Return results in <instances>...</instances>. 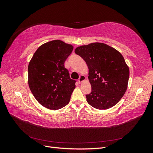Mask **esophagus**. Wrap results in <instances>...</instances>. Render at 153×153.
I'll list each match as a JSON object with an SVG mask.
<instances>
[{
    "label": "esophagus",
    "mask_w": 153,
    "mask_h": 153,
    "mask_svg": "<svg viewBox=\"0 0 153 153\" xmlns=\"http://www.w3.org/2000/svg\"><path fill=\"white\" fill-rule=\"evenodd\" d=\"M85 80V76H84V75H81L80 76V78H78V82H79V84H81V83L83 81H84Z\"/></svg>",
    "instance_id": "esophagus-1"
}]
</instances>
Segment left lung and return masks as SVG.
<instances>
[{
  "label": "left lung",
  "instance_id": "8db88e82",
  "mask_svg": "<svg viewBox=\"0 0 153 153\" xmlns=\"http://www.w3.org/2000/svg\"><path fill=\"white\" fill-rule=\"evenodd\" d=\"M75 53L85 61L89 68L92 90L86 94L87 103L100 110L116 105L126 92L129 68L123 55L110 46L100 43L77 47Z\"/></svg>",
  "mask_w": 153,
  "mask_h": 153
}]
</instances>
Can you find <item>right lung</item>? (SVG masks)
Returning <instances> with one entry per match:
<instances>
[{
    "label": "right lung",
    "mask_w": 153,
    "mask_h": 153,
    "mask_svg": "<svg viewBox=\"0 0 153 153\" xmlns=\"http://www.w3.org/2000/svg\"><path fill=\"white\" fill-rule=\"evenodd\" d=\"M73 50L62 41L45 43L36 51L29 64V85L38 102L58 110L68 104L76 80L69 76L64 62Z\"/></svg>",
    "instance_id": "1"
}]
</instances>
